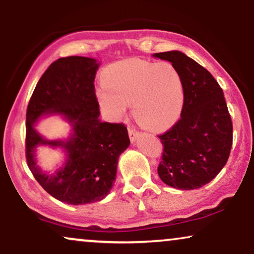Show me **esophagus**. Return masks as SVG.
<instances>
[{"label": "esophagus", "mask_w": 254, "mask_h": 254, "mask_svg": "<svg viewBox=\"0 0 254 254\" xmlns=\"http://www.w3.org/2000/svg\"><path fill=\"white\" fill-rule=\"evenodd\" d=\"M128 135H129V138L131 142H135L138 138V136H140V133H138L137 130H135L134 128H128Z\"/></svg>", "instance_id": "1"}]
</instances>
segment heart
Returning a JSON list of instances; mask_svg holds the SVG:
<instances>
[{
  "label": "heart",
  "mask_w": 254,
  "mask_h": 254,
  "mask_svg": "<svg viewBox=\"0 0 254 254\" xmlns=\"http://www.w3.org/2000/svg\"><path fill=\"white\" fill-rule=\"evenodd\" d=\"M98 102L111 119L117 120L133 105L135 120L145 129H168L184 106V86L179 72L168 62L130 60L116 65L104 78Z\"/></svg>",
  "instance_id": "heart-1"
}]
</instances>
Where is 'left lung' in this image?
<instances>
[{
  "instance_id": "1",
  "label": "left lung",
  "mask_w": 254,
  "mask_h": 254,
  "mask_svg": "<svg viewBox=\"0 0 254 254\" xmlns=\"http://www.w3.org/2000/svg\"><path fill=\"white\" fill-rule=\"evenodd\" d=\"M152 57L171 62L184 86L180 119L159 135L164 150L158 176L175 189H200L218 175L230 155L232 123L223 90L206 68L183 52Z\"/></svg>"
}]
</instances>
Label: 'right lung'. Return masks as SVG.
Segmentation results:
<instances>
[{
  "instance_id": "add662e5",
  "label": "right lung",
  "mask_w": 254,
  "mask_h": 254,
  "mask_svg": "<svg viewBox=\"0 0 254 254\" xmlns=\"http://www.w3.org/2000/svg\"><path fill=\"white\" fill-rule=\"evenodd\" d=\"M99 65L93 58L59 59L41 76L27 106V165L48 194L74 206L105 199L116 182L120 155L130 144L123 124L99 119L93 85ZM55 115L71 124L67 138L47 139L35 129L41 119ZM39 146L64 152V161L55 172L37 164Z\"/></svg>"
}]
</instances>
